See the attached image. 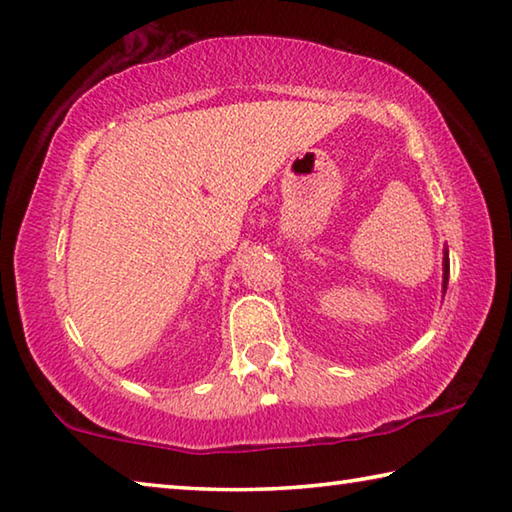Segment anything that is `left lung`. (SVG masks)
Returning <instances> with one entry per match:
<instances>
[{
    "instance_id": "1",
    "label": "left lung",
    "mask_w": 512,
    "mask_h": 512,
    "mask_svg": "<svg viewBox=\"0 0 512 512\" xmlns=\"http://www.w3.org/2000/svg\"><path fill=\"white\" fill-rule=\"evenodd\" d=\"M447 280H449V257L445 253V280H443V287L447 289Z\"/></svg>"
}]
</instances>
